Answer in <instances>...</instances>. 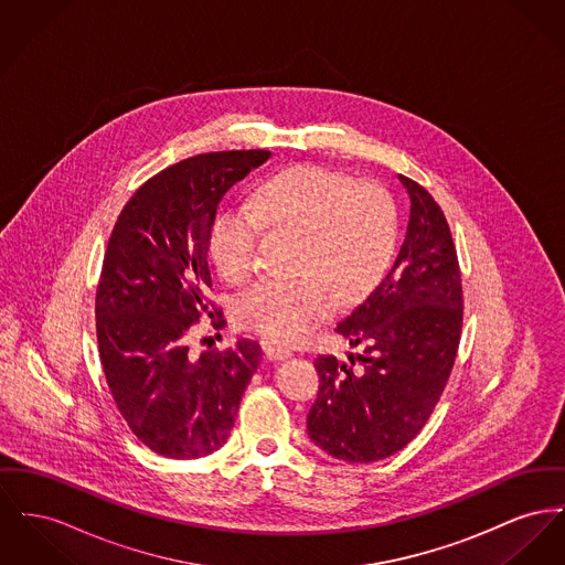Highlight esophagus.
Returning <instances> with one entry per match:
<instances>
[{"label":"esophagus","instance_id":"1","mask_svg":"<svg viewBox=\"0 0 565 565\" xmlns=\"http://www.w3.org/2000/svg\"><path fill=\"white\" fill-rule=\"evenodd\" d=\"M263 348H265L266 356H268L270 361H286V359L292 356V350H288V348H284V345H277V343H273V341H265Z\"/></svg>","mask_w":565,"mask_h":565}]
</instances>
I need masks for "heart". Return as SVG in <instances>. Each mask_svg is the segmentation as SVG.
I'll return each mask as SVG.
<instances>
[{
	"mask_svg": "<svg viewBox=\"0 0 565 565\" xmlns=\"http://www.w3.org/2000/svg\"><path fill=\"white\" fill-rule=\"evenodd\" d=\"M265 224L300 236L299 281L265 279L236 302L243 327L275 343H297L341 302L365 297L384 277L397 247V211L375 183L354 185L345 174L318 167L279 172L249 206L217 215L211 254L228 281H245L256 268Z\"/></svg>",
	"mask_w": 565,
	"mask_h": 565,
	"instance_id": "1",
	"label": "heart"
}]
</instances>
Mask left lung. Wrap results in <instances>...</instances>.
Instances as JSON below:
<instances>
[{
  "label": "left lung",
  "mask_w": 565,
  "mask_h": 565,
  "mask_svg": "<svg viewBox=\"0 0 565 565\" xmlns=\"http://www.w3.org/2000/svg\"><path fill=\"white\" fill-rule=\"evenodd\" d=\"M409 222L380 286L339 324L352 366L318 356V398L307 416L311 441L334 459L373 463L405 448L429 420L463 327V290L448 222L431 194L398 174ZM359 360L362 365L354 367Z\"/></svg>",
  "instance_id": "8db88e82"
}]
</instances>
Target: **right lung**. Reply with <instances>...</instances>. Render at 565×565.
I'll use <instances>...</instances> for the list:
<instances>
[{"label": "right lung", "mask_w": 565, "mask_h": 565, "mask_svg": "<svg viewBox=\"0 0 565 565\" xmlns=\"http://www.w3.org/2000/svg\"><path fill=\"white\" fill-rule=\"evenodd\" d=\"M268 158L263 149L217 151L168 167L136 190L108 238L96 292L104 375L134 435L168 459H199L226 444L260 365L252 339L200 356L188 339L202 316L213 318L217 204Z\"/></svg>", "instance_id": "add662e5"}]
</instances>
